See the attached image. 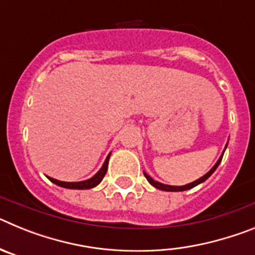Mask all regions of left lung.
<instances>
[{"label": "left lung", "instance_id": "1", "mask_svg": "<svg viewBox=\"0 0 255 255\" xmlns=\"http://www.w3.org/2000/svg\"><path fill=\"white\" fill-rule=\"evenodd\" d=\"M226 147H227V144H226ZM226 147H225V149H226ZM224 153H225V150H224ZM224 153H222V155H221L220 159H218V161H217V163H216L215 166H213V167H212L211 170H209L208 172H207L206 175H204V176H202V177H200V179L195 180V181L190 182V184H186V185H182V186L164 185V184H162V182H158V181H155V180H153L152 177H150L147 172H144V176H145V179H147L148 181H149L150 185H153V186H154V188L159 189V190H164V191H184V190H188V189L194 188V186L199 185V184H202V182H203V181H206V180L208 179L209 176H211L212 173L215 172L216 168L218 167V164H220L221 161H222V157H224Z\"/></svg>", "mask_w": 255, "mask_h": 255}]
</instances>
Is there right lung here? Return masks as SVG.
<instances>
[{"mask_svg":"<svg viewBox=\"0 0 255 255\" xmlns=\"http://www.w3.org/2000/svg\"><path fill=\"white\" fill-rule=\"evenodd\" d=\"M108 159H110V154L107 155V158H106L105 163L103 166L101 167V170L94 175L93 177L91 179L84 180V181H78V182H66V181H60V180H56V179H52V177H48L53 184L58 186H62V188H66V189H92L94 186H97L102 181V179L105 177L106 172H107V167H108Z\"/></svg>","mask_w":255,"mask_h":255,"instance_id":"1","label":"right lung"}]
</instances>
